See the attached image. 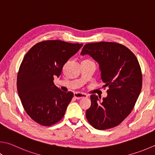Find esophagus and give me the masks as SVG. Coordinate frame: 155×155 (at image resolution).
Segmentation results:
<instances>
[{
  "instance_id": "obj_1",
  "label": "esophagus",
  "mask_w": 155,
  "mask_h": 155,
  "mask_svg": "<svg viewBox=\"0 0 155 155\" xmlns=\"http://www.w3.org/2000/svg\"><path fill=\"white\" fill-rule=\"evenodd\" d=\"M74 97L77 100H80L82 99V98L84 97H87L88 95H87L86 94H83V93H79V92H75L74 94Z\"/></svg>"
}]
</instances>
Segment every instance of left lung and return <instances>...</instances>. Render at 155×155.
<instances>
[{
	"instance_id": "obj_1",
	"label": "left lung",
	"mask_w": 155,
	"mask_h": 155,
	"mask_svg": "<svg viewBox=\"0 0 155 155\" xmlns=\"http://www.w3.org/2000/svg\"><path fill=\"white\" fill-rule=\"evenodd\" d=\"M81 54L89 55L99 63L101 78L108 87L106 97L91 95L87 110L89 124L99 130L119 125L131 113L142 87L141 68L127 47L114 42L85 45Z\"/></svg>"
}]
</instances>
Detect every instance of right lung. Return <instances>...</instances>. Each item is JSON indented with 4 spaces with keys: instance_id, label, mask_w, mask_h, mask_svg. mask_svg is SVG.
Wrapping results in <instances>:
<instances>
[{
    "instance_id": "add662e5",
    "label": "right lung",
    "mask_w": 155,
    "mask_h": 155,
    "mask_svg": "<svg viewBox=\"0 0 155 155\" xmlns=\"http://www.w3.org/2000/svg\"><path fill=\"white\" fill-rule=\"evenodd\" d=\"M83 44L59 40L36 43L25 55L17 77V89L25 111L33 120L43 126L60 121L74 96L55 85L69 59Z\"/></svg>"
}]
</instances>
